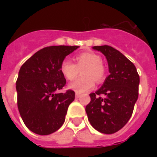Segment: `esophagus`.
<instances>
[{"label":"esophagus","mask_w":157,"mask_h":157,"mask_svg":"<svg viewBox=\"0 0 157 157\" xmlns=\"http://www.w3.org/2000/svg\"><path fill=\"white\" fill-rule=\"evenodd\" d=\"M80 97H81V94H80V93H77V92H76V93H75V98H79Z\"/></svg>","instance_id":"34e87169"}]
</instances>
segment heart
Wrapping results in <instances>:
<instances>
[{"label":"heart","mask_w":157,"mask_h":157,"mask_svg":"<svg viewBox=\"0 0 157 157\" xmlns=\"http://www.w3.org/2000/svg\"><path fill=\"white\" fill-rule=\"evenodd\" d=\"M75 64L65 59L60 65V72L65 79L72 81L82 71L81 78L69 84V88L77 93L91 91L98 83L102 82L105 77V70L102 65V58L92 52H83L74 57Z\"/></svg>","instance_id":"1"}]
</instances>
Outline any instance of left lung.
<instances>
[{"label":"left lung","instance_id":"8db88e82","mask_svg":"<svg viewBox=\"0 0 157 157\" xmlns=\"http://www.w3.org/2000/svg\"><path fill=\"white\" fill-rule=\"evenodd\" d=\"M92 48L104 55L109 75L95 93L90 94L86 112L93 128L110 135L121 129L131 117L138 99L140 76L135 65L115 48L109 45Z\"/></svg>","mask_w":157,"mask_h":157}]
</instances>
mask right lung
<instances>
[{
	"instance_id": "right-lung-1",
	"label": "right lung",
	"mask_w": 157,
	"mask_h": 157,
	"mask_svg": "<svg viewBox=\"0 0 157 157\" xmlns=\"http://www.w3.org/2000/svg\"><path fill=\"white\" fill-rule=\"evenodd\" d=\"M79 46H49L36 52L22 65L16 82L17 107L25 125L33 133L50 135L61 127L75 92H56L66 80L60 72L65 58Z\"/></svg>"
}]
</instances>
